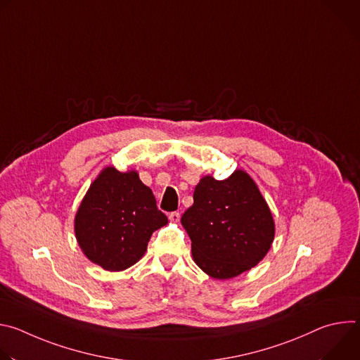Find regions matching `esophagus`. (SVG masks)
Segmentation results:
<instances>
[{"label":"esophagus","mask_w":360,"mask_h":360,"mask_svg":"<svg viewBox=\"0 0 360 360\" xmlns=\"http://www.w3.org/2000/svg\"><path fill=\"white\" fill-rule=\"evenodd\" d=\"M168 218H169L171 222L176 224V222H179V219H181V214H179V212H171Z\"/></svg>","instance_id":"34e87169"}]
</instances>
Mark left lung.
Here are the masks:
<instances>
[{
    "label": "left lung",
    "instance_id": "left-lung-1",
    "mask_svg": "<svg viewBox=\"0 0 360 360\" xmlns=\"http://www.w3.org/2000/svg\"><path fill=\"white\" fill-rule=\"evenodd\" d=\"M181 224L195 264L214 279H231L258 265L275 238V221L258 185L236 169L217 181L202 176Z\"/></svg>",
    "mask_w": 360,
    "mask_h": 360
}]
</instances>
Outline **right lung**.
<instances>
[{"mask_svg": "<svg viewBox=\"0 0 360 360\" xmlns=\"http://www.w3.org/2000/svg\"><path fill=\"white\" fill-rule=\"evenodd\" d=\"M168 218L135 169H102L89 185L74 219L77 242L86 258L110 272L125 271L146 252L152 233Z\"/></svg>", "mask_w": 360, "mask_h": 360, "instance_id": "right-lung-1", "label": "right lung"}]
</instances>
